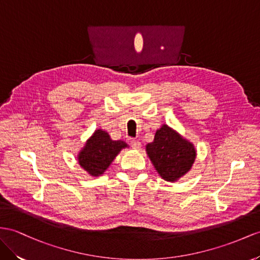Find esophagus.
<instances>
[{"label": "esophagus", "instance_id": "1", "mask_svg": "<svg viewBox=\"0 0 260 260\" xmlns=\"http://www.w3.org/2000/svg\"><path fill=\"white\" fill-rule=\"evenodd\" d=\"M131 146L134 149H141V147H142V144H141V142H138V141H131Z\"/></svg>", "mask_w": 260, "mask_h": 260}]
</instances>
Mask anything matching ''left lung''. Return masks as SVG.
Here are the masks:
<instances>
[{
  "label": "left lung",
  "instance_id": "1",
  "mask_svg": "<svg viewBox=\"0 0 260 260\" xmlns=\"http://www.w3.org/2000/svg\"><path fill=\"white\" fill-rule=\"evenodd\" d=\"M146 152L159 176L168 182L187 175L197 158L194 145L167 124L156 131L154 142L146 145Z\"/></svg>",
  "mask_w": 260,
  "mask_h": 260
}]
</instances>
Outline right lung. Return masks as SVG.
<instances>
[{
  "label": "right lung",
  "mask_w": 260,
  "mask_h": 260,
  "mask_svg": "<svg viewBox=\"0 0 260 260\" xmlns=\"http://www.w3.org/2000/svg\"><path fill=\"white\" fill-rule=\"evenodd\" d=\"M128 148L124 141H113L109 133L98 128L86 139L78 152V162L92 177L102 176L122 149Z\"/></svg>",
  "instance_id": "1"
}]
</instances>
